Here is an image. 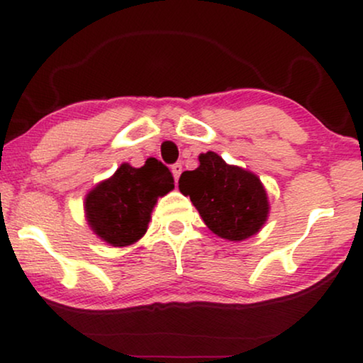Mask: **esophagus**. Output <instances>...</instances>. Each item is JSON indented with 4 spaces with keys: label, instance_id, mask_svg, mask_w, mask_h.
<instances>
[{
    "label": "esophagus",
    "instance_id": "34e87169",
    "mask_svg": "<svg viewBox=\"0 0 363 363\" xmlns=\"http://www.w3.org/2000/svg\"><path fill=\"white\" fill-rule=\"evenodd\" d=\"M182 172H183L182 163H175V165H172V173H173V177H175V182H178V178H180Z\"/></svg>",
    "mask_w": 363,
    "mask_h": 363
}]
</instances>
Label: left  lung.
Segmentation results:
<instances>
[{"label": "left lung", "mask_w": 363, "mask_h": 363, "mask_svg": "<svg viewBox=\"0 0 363 363\" xmlns=\"http://www.w3.org/2000/svg\"><path fill=\"white\" fill-rule=\"evenodd\" d=\"M178 188L183 195H190L205 225L230 241L256 235L269 211L259 178L228 165L215 152L201 153L200 167L183 172Z\"/></svg>", "instance_id": "left-lung-1"}]
</instances>
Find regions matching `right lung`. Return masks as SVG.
Returning <instances> with one entry per match:
<instances>
[{"instance_id": "obj_1", "label": "right lung", "mask_w": 363, "mask_h": 363, "mask_svg": "<svg viewBox=\"0 0 363 363\" xmlns=\"http://www.w3.org/2000/svg\"><path fill=\"white\" fill-rule=\"evenodd\" d=\"M173 175L157 158L133 168L121 165L86 198V215L96 235L112 246H128L145 235L157 198L173 190Z\"/></svg>"}]
</instances>
